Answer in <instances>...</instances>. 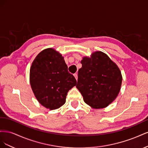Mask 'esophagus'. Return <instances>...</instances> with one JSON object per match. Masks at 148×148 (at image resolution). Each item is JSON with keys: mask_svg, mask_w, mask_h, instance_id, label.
I'll return each instance as SVG.
<instances>
[{"mask_svg": "<svg viewBox=\"0 0 148 148\" xmlns=\"http://www.w3.org/2000/svg\"><path fill=\"white\" fill-rule=\"evenodd\" d=\"M74 77H75V78H76V79H78V74L77 73H75V74H74Z\"/></svg>", "mask_w": 148, "mask_h": 148, "instance_id": "34e87169", "label": "esophagus"}]
</instances>
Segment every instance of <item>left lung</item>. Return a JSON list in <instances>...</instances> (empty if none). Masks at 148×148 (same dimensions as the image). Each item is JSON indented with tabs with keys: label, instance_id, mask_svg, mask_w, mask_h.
<instances>
[{
	"label": "left lung",
	"instance_id": "8db88e82",
	"mask_svg": "<svg viewBox=\"0 0 148 148\" xmlns=\"http://www.w3.org/2000/svg\"><path fill=\"white\" fill-rule=\"evenodd\" d=\"M81 64L76 87L92 108H105L120 92L122 76L119 68L101 51L93 52L90 57H83Z\"/></svg>",
	"mask_w": 148,
	"mask_h": 148
}]
</instances>
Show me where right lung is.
Instances as JSON below:
<instances>
[{
    "label": "right lung",
    "mask_w": 148,
    "mask_h": 148,
    "mask_svg": "<svg viewBox=\"0 0 148 148\" xmlns=\"http://www.w3.org/2000/svg\"><path fill=\"white\" fill-rule=\"evenodd\" d=\"M29 82L38 102L50 110L63 106L67 92L77 84L64 57L52 48L44 49L36 57L30 68Z\"/></svg>",
    "instance_id": "add662e5"
}]
</instances>
